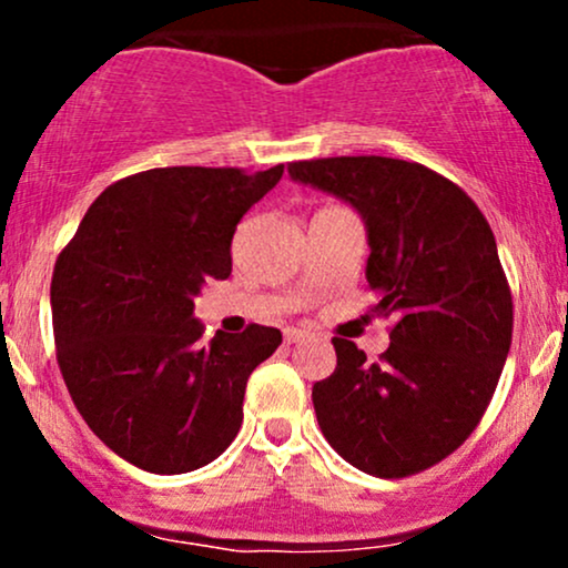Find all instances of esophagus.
Segmentation results:
<instances>
[{"label":"esophagus","mask_w":568,"mask_h":568,"mask_svg":"<svg viewBox=\"0 0 568 568\" xmlns=\"http://www.w3.org/2000/svg\"><path fill=\"white\" fill-rule=\"evenodd\" d=\"M312 334L310 331H302V328H285V342L288 344H298L304 342V338H310Z\"/></svg>","instance_id":"esophagus-1"}]
</instances>
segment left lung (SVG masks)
Instances as JSON below:
<instances>
[{"label":"left lung","instance_id":"obj_1","mask_svg":"<svg viewBox=\"0 0 568 568\" xmlns=\"http://www.w3.org/2000/svg\"><path fill=\"white\" fill-rule=\"evenodd\" d=\"M288 173L357 211L374 312L395 315L376 363L334 338L336 371L312 387L317 425L357 470H427L478 427L510 352L513 296L491 226L419 162L328 158L291 162Z\"/></svg>","mask_w":568,"mask_h":568}]
</instances>
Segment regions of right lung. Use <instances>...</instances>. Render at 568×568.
Returning a JSON list of instances; mask_svg holds the SVG:
<instances>
[{
    "mask_svg": "<svg viewBox=\"0 0 568 568\" xmlns=\"http://www.w3.org/2000/svg\"><path fill=\"white\" fill-rule=\"evenodd\" d=\"M283 171L128 175L58 256L50 306L63 382L88 427L141 470L179 475L216 459L243 425L247 376L283 342L253 323L202 344L194 317L205 280L230 277L240 219Z\"/></svg>",
    "mask_w": 568,
    "mask_h": 568,
    "instance_id": "add662e5",
    "label": "right lung"
}]
</instances>
